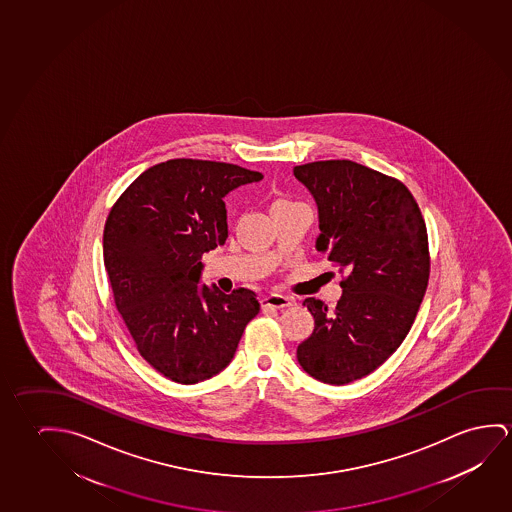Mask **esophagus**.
<instances>
[{"mask_svg":"<svg viewBox=\"0 0 512 512\" xmlns=\"http://www.w3.org/2000/svg\"><path fill=\"white\" fill-rule=\"evenodd\" d=\"M262 308H287L291 307L292 299L282 294H269L266 298L260 299Z\"/></svg>","mask_w":512,"mask_h":512,"instance_id":"1","label":"esophagus"}]
</instances>
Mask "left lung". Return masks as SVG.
<instances>
[{"mask_svg":"<svg viewBox=\"0 0 512 512\" xmlns=\"http://www.w3.org/2000/svg\"><path fill=\"white\" fill-rule=\"evenodd\" d=\"M319 211L315 248L342 273L344 294L321 299L298 362L312 378L346 385L369 376L406 339L424 299L431 257L424 216L401 181L349 159L294 166Z\"/></svg>","mask_w":512,"mask_h":512,"instance_id":"obj_1","label":"left lung"}]
</instances>
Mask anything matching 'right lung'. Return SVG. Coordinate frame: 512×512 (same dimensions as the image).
Listing matches in <instances>:
<instances>
[{"label": "right lung", "mask_w": 512, "mask_h": 512, "mask_svg": "<svg viewBox=\"0 0 512 512\" xmlns=\"http://www.w3.org/2000/svg\"><path fill=\"white\" fill-rule=\"evenodd\" d=\"M264 175L243 166L170 159L150 166L111 207L104 266L117 310L145 362L193 385L232 362L257 294L198 285L202 255L225 244L223 197Z\"/></svg>", "instance_id": "right-lung-1"}]
</instances>
